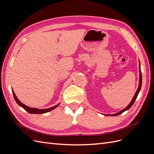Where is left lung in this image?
<instances>
[{
    "mask_svg": "<svg viewBox=\"0 0 154 154\" xmlns=\"http://www.w3.org/2000/svg\"><path fill=\"white\" fill-rule=\"evenodd\" d=\"M141 85H142V74H141V71L140 63H139V86H138V88H137L136 92L135 93V95H134V97L132 98L131 102H130V103H129V105H128L127 107H126V108H125V109H123L122 110L119 111V112H118V113L114 114H104V115H105V116H118V115H119V114H122V113L123 112L128 110V109L130 108V107H131V106H132V105L134 104L135 101H136V98H137V95H138V94H139V91H140V90H141Z\"/></svg>",
    "mask_w": 154,
    "mask_h": 154,
    "instance_id": "obj_1",
    "label": "left lung"
}]
</instances>
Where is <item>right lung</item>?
Masks as SVG:
<instances>
[{
    "label": "right lung",
    "mask_w": 154,
    "mask_h": 154,
    "mask_svg": "<svg viewBox=\"0 0 154 154\" xmlns=\"http://www.w3.org/2000/svg\"><path fill=\"white\" fill-rule=\"evenodd\" d=\"M12 92H13L14 99H15V100L16 101L17 104L19 105V106H20L21 107H22V108L24 109L25 110H26L27 112H29L30 114H44V113H47V112H50L51 110H54L55 108H57V107L60 105V103H58L57 105L51 107V108L45 109H36V108H31V107L27 106L26 105L23 104L22 102L20 101V100L17 98V97L16 96L15 93H14L13 91H12Z\"/></svg>",
    "instance_id": "right-lung-1"
}]
</instances>
